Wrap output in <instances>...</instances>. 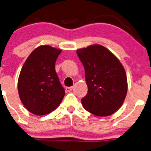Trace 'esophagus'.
<instances>
[{"instance_id":"esophagus-1","label":"esophagus","mask_w":151,"mask_h":151,"mask_svg":"<svg viewBox=\"0 0 151 151\" xmlns=\"http://www.w3.org/2000/svg\"><path fill=\"white\" fill-rule=\"evenodd\" d=\"M73 87H66L65 90L67 92H71L72 90H73Z\"/></svg>"}]
</instances>
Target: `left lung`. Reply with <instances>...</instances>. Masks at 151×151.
I'll return each mask as SVG.
<instances>
[{
	"label": "left lung",
	"mask_w": 151,
	"mask_h": 151,
	"mask_svg": "<svg viewBox=\"0 0 151 151\" xmlns=\"http://www.w3.org/2000/svg\"><path fill=\"white\" fill-rule=\"evenodd\" d=\"M85 70L88 92L81 99L84 108L97 116H108L122 107L127 92L125 70L106 47L93 44L76 51Z\"/></svg>",
	"instance_id": "left-lung-1"
}]
</instances>
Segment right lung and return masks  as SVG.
Wrapping results in <instances>:
<instances>
[{"label":"right lung","instance_id":"obj_1","mask_svg":"<svg viewBox=\"0 0 151 151\" xmlns=\"http://www.w3.org/2000/svg\"><path fill=\"white\" fill-rule=\"evenodd\" d=\"M61 50L39 46L29 55L18 81L20 99L28 111L37 116L48 114L61 104L65 91L55 72Z\"/></svg>","mask_w":151,"mask_h":151}]
</instances>
